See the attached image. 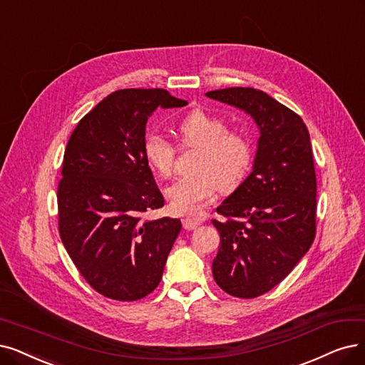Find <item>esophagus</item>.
Segmentation results:
<instances>
[{
  "mask_svg": "<svg viewBox=\"0 0 365 365\" xmlns=\"http://www.w3.org/2000/svg\"><path fill=\"white\" fill-rule=\"evenodd\" d=\"M199 225H200V220H196V218H184L182 220V226L187 230H195L199 227Z\"/></svg>",
  "mask_w": 365,
  "mask_h": 365,
  "instance_id": "obj_1",
  "label": "esophagus"
}]
</instances>
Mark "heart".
Wrapping results in <instances>:
<instances>
[{
    "label": "heart",
    "mask_w": 365,
    "mask_h": 365,
    "mask_svg": "<svg viewBox=\"0 0 365 365\" xmlns=\"http://www.w3.org/2000/svg\"><path fill=\"white\" fill-rule=\"evenodd\" d=\"M185 148L199 150L192 170L166 190L170 210L178 215H197L218 190L233 192L242 182L253 160L250 139L229 132L226 121L203 109L187 113L178 125ZM173 143L162 135H150L143 142V155L162 178H170L175 166Z\"/></svg>",
    "instance_id": "1"
}]
</instances>
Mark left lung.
<instances>
[{
	"label": "left lung",
	"instance_id": "obj_1",
	"mask_svg": "<svg viewBox=\"0 0 365 365\" xmlns=\"http://www.w3.org/2000/svg\"><path fill=\"white\" fill-rule=\"evenodd\" d=\"M207 97L249 113L259 128L253 170L212 220L220 247L215 283L237 298H256L284 280L316 233V173L301 116L255 88H225Z\"/></svg>",
	"mask_w": 365,
	"mask_h": 365
}]
</instances>
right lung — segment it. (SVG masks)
<instances>
[{
	"label": "right lung",
	"instance_id": "add662e5",
	"mask_svg": "<svg viewBox=\"0 0 365 365\" xmlns=\"http://www.w3.org/2000/svg\"><path fill=\"white\" fill-rule=\"evenodd\" d=\"M185 105L162 88L115 91L68 139L56 196L61 241L86 283L110 299L151 294L181 230L178 218H142L165 203L143 142L157 108Z\"/></svg>",
	"mask_w": 365,
	"mask_h": 365
}]
</instances>
